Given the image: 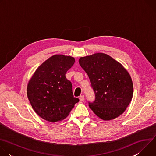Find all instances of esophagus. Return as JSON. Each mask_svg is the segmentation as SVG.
<instances>
[{"label":"esophagus","instance_id":"obj_1","mask_svg":"<svg viewBox=\"0 0 156 156\" xmlns=\"http://www.w3.org/2000/svg\"><path fill=\"white\" fill-rule=\"evenodd\" d=\"M79 99H80V101H83L84 100V95H81L79 97Z\"/></svg>","mask_w":156,"mask_h":156}]
</instances>
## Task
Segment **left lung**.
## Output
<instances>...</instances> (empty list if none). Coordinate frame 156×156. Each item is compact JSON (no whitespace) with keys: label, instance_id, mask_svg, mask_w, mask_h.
Wrapping results in <instances>:
<instances>
[{"label":"left lung","instance_id":"8db88e82","mask_svg":"<svg viewBox=\"0 0 156 156\" xmlns=\"http://www.w3.org/2000/svg\"><path fill=\"white\" fill-rule=\"evenodd\" d=\"M79 63L87 74L95 94L94 101L88 102L93 112L104 120L122 114L133 93L131 78L123 66L103 53L81 57Z\"/></svg>","mask_w":156,"mask_h":156}]
</instances>
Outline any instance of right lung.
Instances as JSON below:
<instances>
[{"label":"right lung","mask_w":156,"mask_h":156,"mask_svg":"<svg viewBox=\"0 0 156 156\" xmlns=\"http://www.w3.org/2000/svg\"><path fill=\"white\" fill-rule=\"evenodd\" d=\"M75 63L70 56L55 55L42 63L27 87V95L36 113L51 122L67 117L79 99L73 96L72 84L65 74Z\"/></svg>","instance_id":"1"}]
</instances>
